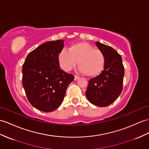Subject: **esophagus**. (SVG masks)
Returning a JSON list of instances; mask_svg holds the SVG:
<instances>
[{
    "label": "esophagus",
    "instance_id": "1",
    "mask_svg": "<svg viewBox=\"0 0 149 149\" xmlns=\"http://www.w3.org/2000/svg\"><path fill=\"white\" fill-rule=\"evenodd\" d=\"M79 78V77H78V76L77 75H74V80H77V79H78Z\"/></svg>",
    "mask_w": 149,
    "mask_h": 149
}]
</instances>
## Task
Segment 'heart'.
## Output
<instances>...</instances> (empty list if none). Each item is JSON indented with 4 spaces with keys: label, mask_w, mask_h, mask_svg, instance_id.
Returning a JSON list of instances; mask_svg holds the SVG:
<instances>
[{
    "label": "heart",
    "mask_w": 149,
    "mask_h": 149,
    "mask_svg": "<svg viewBox=\"0 0 149 149\" xmlns=\"http://www.w3.org/2000/svg\"><path fill=\"white\" fill-rule=\"evenodd\" d=\"M60 66L63 70L70 71L78 62L79 71L88 77H95L102 72L105 56L99 49L87 43L80 42L69 47L68 51L63 50L58 56Z\"/></svg>",
    "instance_id": "1"
}]
</instances>
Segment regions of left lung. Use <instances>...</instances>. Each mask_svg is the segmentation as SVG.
<instances>
[{
    "mask_svg": "<svg viewBox=\"0 0 149 149\" xmlns=\"http://www.w3.org/2000/svg\"><path fill=\"white\" fill-rule=\"evenodd\" d=\"M96 45L105 56L104 70L99 76L90 79L85 94L92 104L106 107L114 102L122 92L125 69L122 57L116 50L99 42Z\"/></svg>",
    "mask_w": 149,
    "mask_h": 149,
    "instance_id": "obj_1",
    "label": "left lung"
}]
</instances>
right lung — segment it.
<instances>
[{"label":"right lung","instance_id":"1","mask_svg":"<svg viewBox=\"0 0 149 149\" xmlns=\"http://www.w3.org/2000/svg\"><path fill=\"white\" fill-rule=\"evenodd\" d=\"M64 40L45 42L28 54L23 65L22 83L28 100L43 112H52L62 104L74 76L59 67L58 56Z\"/></svg>","mask_w":149,"mask_h":149}]
</instances>
